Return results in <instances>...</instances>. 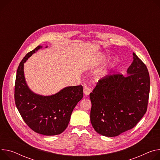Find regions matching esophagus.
Segmentation results:
<instances>
[{"label": "esophagus", "mask_w": 160, "mask_h": 160, "mask_svg": "<svg viewBox=\"0 0 160 160\" xmlns=\"http://www.w3.org/2000/svg\"><path fill=\"white\" fill-rule=\"evenodd\" d=\"M91 92V89L89 88V87H87V86L84 87L83 93L85 94V95L88 96Z\"/></svg>", "instance_id": "esophagus-1"}]
</instances>
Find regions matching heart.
<instances>
[{
  "label": "heart",
  "mask_w": 160,
  "mask_h": 160,
  "mask_svg": "<svg viewBox=\"0 0 160 160\" xmlns=\"http://www.w3.org/2000/svg\"><path fill=\"white\" fill-rule=\"evenodd\" d=\"M96 65H97V62H94V63L92 64V66H96Z\"/></svg>",
  "instance_id": "heart-1"
}]
</instances>
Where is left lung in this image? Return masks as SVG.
Instances as JSON below:
<instances>
[{"instance_id": "left-lung-1", "label": "left lung", "mask_w": 160, "mask_h": 160, "mask_svg": "<svg viewBox=\"0 0 160 160\" xmlns=\"http://www.w3.org/2000/svg\"><path fill=\"white\" fill-rule=\"evenodd\" d=\"M127 69V76L110 75L98 81L92 92L91 122L96 132L108 137L132 129L148 108L150 90L148 69L137 55Z\"/></svg>"}]
</instances>
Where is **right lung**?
Segmentation results:
<instances>
[{"label":"right lung","instance_id":"1","mask_svg":"<svg viewBox=\"0 0 160 160\" xmlns=\"http://www.w3.org/2000/svg\"><path fill=\"white\" fill-rule=\"evenodd\" d=\"M42 47L39 45L28 52L20 63L14 87V101L28 127L39 134L52 136L61 134L68 127L72 110L83 98V87H66L51 96L32 92L25 81L24 63Z\"/></svg>","mask_w":160,"mask_h":160}]
</instances>
